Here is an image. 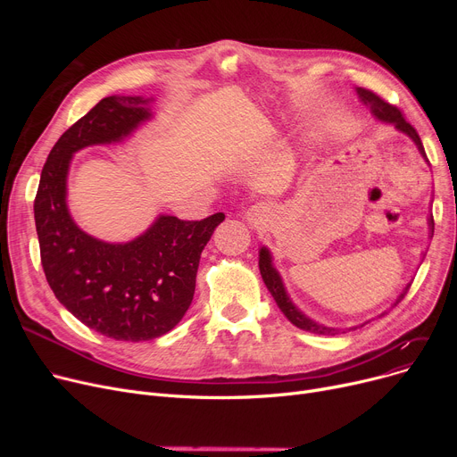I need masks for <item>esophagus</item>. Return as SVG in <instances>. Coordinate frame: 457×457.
Listing matches in <instances>:
<instances>
[{"label": "esophagus", "mask_w": 457, "mask_h": 457, "mask_svg": "<svg viewBox=\"0 0 457 457\" xmlns=\"http://www.w3.org/2000/svg\"><path fill=\"white\" fill-rule=\"evenodd\" d=\"M265 209H262L261 205H252L248 211H246V219L250 224L253 226H259L262 222V219H265Z\"/></svg>", "instance_id": "esophagus-1"}]
</instances>
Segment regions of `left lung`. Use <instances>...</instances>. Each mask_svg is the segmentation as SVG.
I'll list each match as a JSON object with an SVG mask.
<instances>
[{
  "instance_id": "obj_1",
  "label": "left lung",
  "mask_w": 457,
  "mask_h": 457,
  "mask_svg": "<svg viewBox=\"0 0 457 457\" xmlns=\"http://www.w3.org/2000/svg\"><path fill=\"white\" fill-rule=\"evenodd\" d=\"M355 94L359 96V102L365 104V105L370 109L372 116L378 120V122L391 124V126H395L396 131H400V133L410 137V138L415 142V146L419 148V152H420V155L424 157V161L428 162L426 152H424V146H422V140H420L419 133L415 131V128H413L411 124L405 122V118L402 116L400 109L389 105L387 102H383V100L379 98V96H376L374 92L365 90V88H361V87L355 88ZM428 229H429V238H431V237H434V216H429V219H428ZM424 255H426V253H422V259H424ZM259 270H261V278H262V281H265L269 293L274 296L278 307L281 309V313H283L287 319H289L296 328H300V329H303V331H309V333H317V335H335V333H339V331L345 333V329L329 328V326H326V324H320V322L313 320L311 317H307L302 309H298V305L293 302V298L289 296V293H287L285 283H283V279H281L278 269L274 267L272 253H270V250H269L267 246H261V250H259ZM410 285H411V283L405 285V289L396 296V300L391 303V307H395V305L405 296L407 289H410ZM386 313H387V311H383L381 315H386ZM381 315H379V317H381ZM365 324H367V322H365ZM361 326H363V324H361ZM355 328H357V326H353V328H350V329H355Z\"/></svg>"
}]
</instances>
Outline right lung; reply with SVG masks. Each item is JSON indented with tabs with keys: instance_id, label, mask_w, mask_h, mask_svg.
Instances as JSON below:
<instances>
[{
	"instance_id": "1",
	"label": "right lung",
	"mask_w": 457,
	"mask_h": 457,
	"mask_svg": "<svg viewBox=\"0 0 457 457\" xmlns=\"http://www.w3.org/2000/svg\"><path fill=\"white\" fill-rule=\"evenodd\" d=\"M154 96H109L66 129L42 168L35 198L40 261L55 298L90 329L116 341H152L170 331L195 296L200 255L226 216L200 222L159 214L128 243L83 231L68 209L74 154L124 142L154 118Z\"/></svg>"
}]
</instances>
